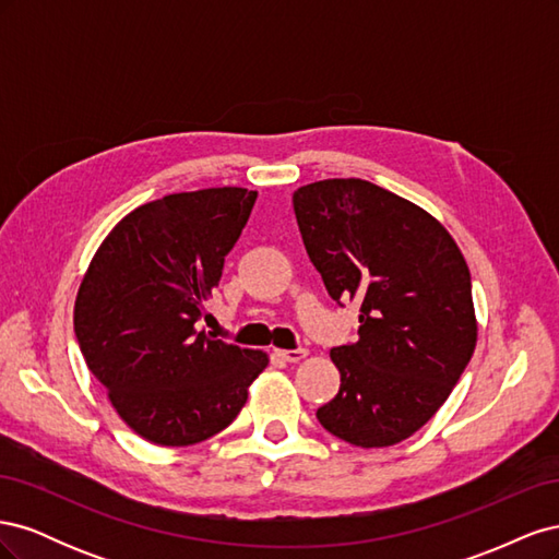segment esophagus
<instances>
[{"instance_id": "34e87169", "label": "esophagus", "mask_w": 559, "mask_h": 559, "mask_svg": "<svg viewBox=\"0 0 559 559\" xmlns=\"http://www.w3.org/2000/svg\"><path fill=\"white\" fill-rule=\"evenodd\" d=\"M275 354L280 359L289 361V364H298L308 357V349H275Z\"/></svg>"}]
</instances>
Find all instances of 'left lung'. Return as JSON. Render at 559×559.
I'll return each mask as SVG.
<instances>
[{
    "mask_svg": "<svg viewBox=\"0 0 559 559\" xmlns=\"http://www.w3.org/2000/svg\"><path fill=\"white\" fill-rule=\"evenodd\" d=\"M294 212L329 296L361 302L359 341L331 349L341 389L317 419L357 448L396 445L448 401L476 349L468 265L438 218L364 179L300 186Z\"/></svg>",
    "mask_w": 559,
    "mask_h": 559,
    "instance_id": "obj_1",
    "label": "left lung"
}]
</instances>
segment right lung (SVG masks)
Segmentation results:
<instances>
[{
    "label": "right lung",
    "mask_w": 559,
    "mask_h": 559,
    "mask_svg": "<svg viewBox=\"0 0 559 559\" xmlns=\"http://www.w3.org/2000/svg\"><path fill=\"white\" fill-rule=\"evenodd\" d=\"M257 191L173 193L132 210L95 251L74 302L83 359L144 441L183 448L224 431L267 354L198 329Z\"/></svg>",
    "instance_id": "obj_1"
}]
</instances>
